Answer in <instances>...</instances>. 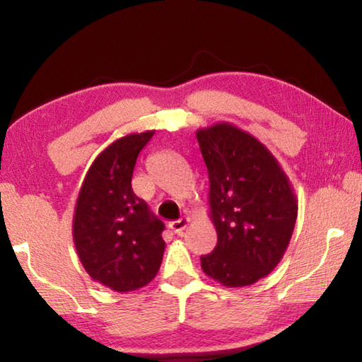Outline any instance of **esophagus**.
Returning a JSON list of instances; mask_svg holds the SVG:
<instances>
[{
  "label": "esophagus",
  "mask_w": 362,
  "mask_h": 362,
  "mask_svg": "<svg viewBox=\"0 0 362 362\" xmlns=\"http://www.w3.org/2000/svg\"><path fill=\"white\" fill-rule=\"evenodd\" d=\"M187 226H188V219L187 218H180V219H177V221H170L169 229L174 234H182V230L185 229Z\"/></svg>",
  "instance_id": "esophagus-1"
}]
</instances>
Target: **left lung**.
<instances>
[{"mask_svg": "<svg viewBox=\"0 0 362 362\" xmlns=\"http://www.w3.org/2000/svg\"><path fill=\"white\" fill-rule=\"evenodd\" d=\"M209 177L211 221L218 244L202 255L209 278L242 288L272 273L298 218V199L274 156L230 123L197 132Z\"/></svg>", "mask_w": 362, "mask_h": 362, "instance_id": "8db88e82", "label": "left lung"}]
</instances>
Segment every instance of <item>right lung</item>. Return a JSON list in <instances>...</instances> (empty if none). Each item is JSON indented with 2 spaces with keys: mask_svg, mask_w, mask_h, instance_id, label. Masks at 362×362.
<instances>
[{
  "mask_svg": "<svg viewBox=\"0 0 362 362\" xmlns=\"http://www.w3.org/2000/svg\"><path fill=\"white\" fill-rule=\"evenodd\" d=\"M154 132L132 133L97 156L74 208L73 240L94 281L128 293L154 279L163 262L164 223L134 195L138 154Z\"/></svg>",
  "mask_w": 362,
  "mask_h": 362,
  "instance_id": "right-lung-1",
  "label": "right lung"
}]
</instances>
